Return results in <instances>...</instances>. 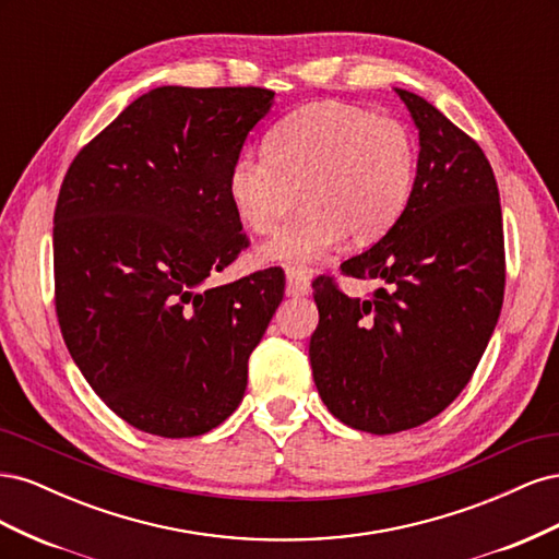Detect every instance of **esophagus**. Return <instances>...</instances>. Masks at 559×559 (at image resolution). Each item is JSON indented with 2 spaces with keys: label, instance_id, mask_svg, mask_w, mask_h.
<instances>
[{
  "label": "esophagus",
  "instance_id": "1",
  "mask_svg": "<svg viewBox=\"0 0 559 559\" xmlns=\"http://www.w3.org/2000/svg\"><path fill=\"white\" fill-rule=\"evenodd\" d=\"M286 292L294 296L310 294V275L300 267H286Z\"/></svg>",
  "mask_w": 559,
  "mask_h": 559
}]
</instances>
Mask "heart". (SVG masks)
<instances>
[{
    "label": "heart",
    "instance_id": "b5f03b06",
    "mask_svg": "<svg viewBox=\"0 0 559 559\" xmlns=\"http://www.w3.org/2000/svg\"><path fill=\"white\" fill-rule=\"evenodd\" d=\"M419 148L408 126L392 116L324 99L284 116L267 132L265 156L245 154L228 173L235 212L253 233H273L298 205L306 207L261 259L310 265L341 247L373 245L408 210Z\"/></svg>",
    "mask_w": 559,
    "mask_h": 559
}]
</instances>
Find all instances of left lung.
I'll use <instances>...</instances> for the list:
<instances>
[{
	"label": "left lung",
	"instance_id": "left-lung-1",
	"mask_svg": "<svg viewBox=\"0 0 559 559\" xmlns=\"http://www.w3.org/2000/svg\"><path fill=\"white\" fill-rule=\"evenodd\" d=\"M396 93L419 132L415 193L378 245L341 265L380 286L361 300L331 277L312 284L317 392L343 425L378 436L425 425L460 396L492 337L506 282L492 165L425 97Z\"/></svg>",
	"mask_w": 559,
	"mask_h": 559
}]
</instances>
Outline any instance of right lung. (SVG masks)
Listing matches in <instances>:
<instances>
[{
    "label": "right lung",
    "instance_id": "right-lung-1",
    "mask_svg": "<svg viewBox=\"0 0 559 559\" xmlns=\"http://www.w3.org/2000/svg\"><path fill=\"white\" fill-rule=\"evenodd\" d=\"M267 88L160 86L79 151L53 216L56 312L74 364L134 429L191 438L247 389L284 296L282 267L205 280L249 245L228 173Z\"/></svg>",
    "mask_w": 559,
    "mask_h": 559
}]
</instances>
